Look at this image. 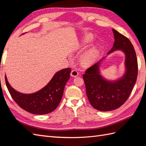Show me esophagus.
Returning <instances> with one entry per match:
<instances>
[{
	"label": "esophagus",
	"mask_w": 146,
	"mask_h": 146,
	"mask_svg": "<svg viewBox=\"0 0 146 146\" xmlns=\"http://www.w3.org/2000/svg\"><path fill=\"white\" fill-rule=\"evenodd\" d=\"M78 76V72L76 70H72L71 72H70V76H72V77H76Z\"/></svg>",
	"instance_id": "1"
}]
</instances>
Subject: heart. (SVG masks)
Instances as JSON below:
<instances>
[{
	"label": "heart",
	"instance_id": "1",
	"mask_svg": "<svg viewBox=\"0 0 146 146\" xmlns=\"http://www.w3.org/2000/svg\"><path fill=\"white\" fill-rule=\"evenodd\" d=\"M94 39L93 35L86 34L82 39L81 43L78 45L77 49H82L85 47L88 43L91 42ZM99 56V50L98 47L93 45L90 47L84 52L80 57V63L83 67H88L94 64L98 60Z\"/></svg>",
	"mask_w": 146,
	"mask_h": 146
}]
</instances>
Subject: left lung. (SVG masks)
<instances>
[{
  "instance_id": "1",
  "label": "left lung",
  "mask_w": 146,
  "mask_h": 146,
  "mask_svg": "<svg viewBox=\"0 0 146 146\" xmlns=\"http://www.w3.org/2000/svg\"><path fill=\"white\" fill-rule=\"evenodd\" d=\"M114 42L107 55L121 50L125 55V72L116 80H108L101 74L100 65L106 56L88 68L83 75L86 92L91 105L100 111H109L121 107L128 99L138 76V62L130 40L112 29Z\"/></svg>"
}]
</instances>
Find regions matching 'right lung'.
Here are the masks:
<instances>
[{"mask_svg": "<svg viewBox=\"0 0 146 146\" xmlns=\"http://www.w3.org/2000/svg\"><path fill=\"white\" fill-rule=\"evenodd\" d=\"M70 72V68L59 70L44 87L31 94L15 90L8 83L6 76L5 82L13 99L21 108L32 114H45L55 110L60 103Z\"/></svg>", "mask_w": 146, "mask_h": 146, "instance_id": "right-lung-1", "label": "right lung"}]
</instances>
